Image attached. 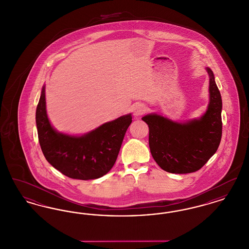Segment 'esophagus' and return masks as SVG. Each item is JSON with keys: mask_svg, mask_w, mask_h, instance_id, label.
Listing matches in <instances>:
<instances>
[{"mask_svg": "<svg viewBox=\"0 0 249 249\" xmlns=\"http://www.w3.org/2000/svg\"><path fill=\"white\" fill-rule=\"evenodd\" d=\"M145 107L142 105V104H136L134 105L132 107V112H133V115L138 117V116H141L144 112H145Z\"/></svg>", "mask_w": 249, "mask_h": 249, "instance_id": "esophagus-1", "label": "esophagus"}]
</instances>
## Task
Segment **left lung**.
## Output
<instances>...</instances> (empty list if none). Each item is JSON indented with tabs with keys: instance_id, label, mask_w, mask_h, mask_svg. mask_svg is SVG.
<instances>
[{
	"instance_id": "obj_1",
	"label": "left lung",
	"mask_w": 249,
	"mask_h": 249,
	"mask_svg": "<svg viewBox=\"0 0 249 249\" xmlns=\"http://www.w3.org/2000/svg\"><path fill=\"white\" fill-rule=\"evenodd\" d=\"M209 75V104L198 119L178 122L151 113L142 117L149 128V148L162 170L172 174H189L200 170L213 156L222 134V100L214 81Z\"/></svg>"
}]
</instances>
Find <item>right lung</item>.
Returning a JSON list of instances; mask_svg holds the SVG:
<instances>
[{"label":"right lung","instance_id":"1","mask_svg":"<svg viewBox=\"0 0 249 249\" xmlns=\"http://www.w3.org/2000/svg\"><path fill=\"white\" fill-rule=\"evenodd\" d=\"M131 114L106 122L82 135H71L56 130L47 113L46 85L36 108V127L43 154L61 174L72 179L102 178L115 164Z\"/></svg>","mask_w":249,"mask_h":249}]
</instances>
